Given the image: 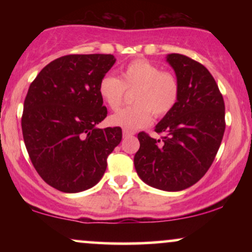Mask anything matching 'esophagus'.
<instances>
[{
	"instance_id": "1",
	"label": "esophagus",
	"mask_w": 252,
	"mask_h": 252,
	"mask_svg": "<svg viewBox=\"0 0 252 252\" xmlns=\"http://www.w3.org/2000/svg\"><path fill=\"white\" fill-rule=\"evenodd\" d=\"M134 135V131H130V130H123V137H129V136Z\"/></svg>"
}]
</instances>
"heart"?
Returning <instances> with one entry per match:
<instances>
[{"label":"heart","instance_id":"1","mask_svg":"<svg viewBox=\"0 0 252 252\" xmlns=\"http://www.w3.org/2000/svg\"><path fill=\"white\" fill-rule=\"evenodd\" d=\"M126 91H134L135 105L111 115L109 122L131 131L149 126L153 115L162 118L175 108L180 97V82L173 72L162 71L156 63L140 58L123 66L120 78L105 74L98 84L100 98L111 110L120 109Z\"/></svg>","mask_w":252,"mask_h":252}]
</instances>
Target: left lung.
<instances>
[{"mask_svg":"<svg viewBox=\"0 0 252 252\" xmlns=\"http://www.w3.org/2000/svg\"><path fill=\"white\" fill-rule=\"evenodd\" d=\"M167 62L180 82L175 108L156 126L160 140L138 132L136 172L155 189L182 190L206 174L225 131V104L215 78L200 63L172 53Z\"/></svg>","mask_w":252,"mask_h":252,"instance_id":"left-lung-1","label":"left lung"}]
</instances>
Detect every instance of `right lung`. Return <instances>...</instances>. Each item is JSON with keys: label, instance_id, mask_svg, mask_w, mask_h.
Instances as JSON below:
<instances>
[{"label": "right lung", "instance_id": "obj_1", "mask_svg": "<svg viewBox=\"0 0 252 252\" xmlns=\"http://www.w3.org/2000/svg\"><path fill=\"white\" fill-rule=\"evenodd\" d=\"M115 62L112 54L60 57L28 89L21 118L26 148L37 174L58 190L94 186L122 140L120 126H94L108 115L98 84Z\"/></svg>", "mask_w": 252, "mask_h": 252}]
</instances>
